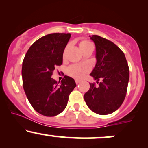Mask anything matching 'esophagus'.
<instances>
[{"instance_id":"34e87169","label":"esophagus","mask_w":148,"mask_h":148,"mask_svg":"<svg viewBox=\"0 0 148 148\" xmlns=\"http://www.w3.org/2000/svg\"><path fill=\"white\" fill-rule=\"evenodd\" d=\"M75 82H76V84H79L80 82H81V81H79V80L76 79V80H75Z\"/></svg>"}]
</instances>
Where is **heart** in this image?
Masks as SVG:
<instances>
[{
  "instance_id": "b5f03b06",
  "label": "heart",
  "mask_w": 148,
  "mask_h": 148,
  "mask_svg": "<svg viewBox=\"0 0 148 148\" xmlns=\"http://www.w3.org/2000/svg\"><path fill=\"white\" fill-rule=\"evenodd\" d=\"M90 42L84 40L80 42V48L83 49L91 45ZM89 67L86 64H73L68 68V74L69 76L77 79H81L84 77L85 74L89 71Z\"/></svg>"
}]
</instances>
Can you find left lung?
<instances>
[{
  "label": "left lung",
  "mask_w": 148,
  "mask_h": 148,
  "mask_svg": "<svg viewBox=\"0 0 148 148\" xmlns=\"http://www.w3.org/2000/svg\"><path fill=\"white\" fill-rule=\"evenodd\" d=\"M96 47L97 62L90 75L99 86L90 84L84 99L90 109L105 115L118 110L125 100L130 69L124 53L113 42L98 35H90ZM99 79L103 80L99 82Z\"/></svg>",
  "instance_id": "1"
}]
</instances>
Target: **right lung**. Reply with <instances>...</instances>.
<instances>
[{
	"label": "right lung",
	"instance_id": "obj_1",
	"mask_svg": "<svg viewBox=\"0 0 148 148\" xmlns=\"http://www.w3.org/2000/svg\"><path fill=\"white\" fill-rule=\"evenodd\" d=\"M70 33H51L30 46L22 64L23 87L28 101L37 113L55 116L64 111L69 95L76 85L64 76L58 83L51 78L56 66L62 64V55Z\"/></svg>",
	"mask_w": 148,
	"mask_h": 148
}]
</instances>
